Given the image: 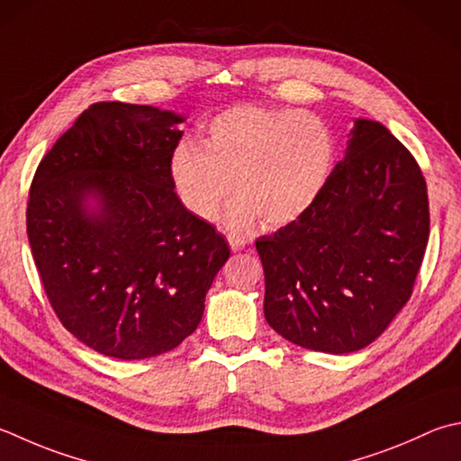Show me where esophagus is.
Masks as SVG:
<instances>
[{"label":"esophagus","instance_id":"obj_1","mask_svg":"<svg viewBox=\"0 0 461 461\" xmlns=\"http://www.w3.org/2000/svg\"><path fill=\"white\" fill-rule=\"evenodd\" d=\"M228 243L233 251H241L248 248V240L238 236V233H228Z\"/></svg>","mask_w":461,"mask_h":461}]
</instances>
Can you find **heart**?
Wrapping results in <instances>:
<instances>
[{
	"mask_svg": "<svg viewBox=\"0 0 461 461\" xmlns=\"http://www.w3.org/2000/svg\"><path fill=\"white\" fill-rule=\"evenodd\" d=\"M333 164L336 140L318 115L233 105L207 122L200 141L179 143L169 174L195 218H218L233 192V223L259 218L269 228H282L318 202Z\"/></svg>",
	"mask_w": 461,
	"mask_h": 461,
	"instance_id": "obj_1",
	"label": "heart"
}]
</instances>
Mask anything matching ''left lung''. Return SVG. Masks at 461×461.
<instances>
[{
    "mask_svg": "<svg viewBox=\"0 0 461 461\" xmlns=\"http://www.w3.org/2000/svg\"><path fill=\"white\" fill-rule=\"evenodd\" d=\"M349 135L318 202L256 241L267 323L326 354L382 336L411 297L429 238L428 185L408 148L372 120Z\"/></svg>",
    "mask_w": 461,
    "mask_h": 461,
    "instance_id": "obj_1",
    "label": "left lung"
}]
</instances>
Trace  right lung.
<instances>
[{"label": "right lung", "mask_w": 461, "mask_h": 461, "mask_svg": "<svg viewBox=\"0 0 461 461\" xmlns=\"http://www.w3.org/2000/svg\"><path fill=\"white\" fill-rule=\"evenodd\" d=\"M182 122L151 105L99 102L35 169L25 215L45 295L63 328L104 356L177 348L230 258L221 233L174 192Z\"/></svg>", "instance_id": "obj_1"}]
</instances>
